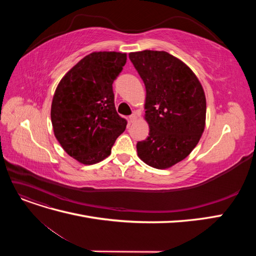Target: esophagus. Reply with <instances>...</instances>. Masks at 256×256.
Wrapping results in <instances>:
<instances>
[{
    "mask_svg": "<svg viewBox=\"0 0 256 256\" xmlns=\"http://www.w3.org/2000/svg\"><path fill=\"white\" fill-rule=\"evenodd\" d=\"M136 120V113H132V114H131V115L129 116V122H134Z\"/></svg>",
    "mask_w": 256,
    "mask_h": 256,
    "instance_id": "34e87169",
    "label": "esophagus"
}]
</instances>
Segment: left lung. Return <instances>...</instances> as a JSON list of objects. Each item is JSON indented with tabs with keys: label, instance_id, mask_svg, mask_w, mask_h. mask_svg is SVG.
I'll list each match as a JSON object with an SVG mask.
<instances>
[{
	"label": "left lung",
	"instance_id": "left-lung-1",
	"mask_svg": "<svg viewBox=\"0 0 256 256\" xmlns=\"http://www.w3.org/2000/svg\"><path fill=\"white\" fill-rule=\"evenodd\" d=\"M146 88L145 120L150 134L136 143L146 164L168 168L184 160L205 128L206 98L196 76L180 60L164 51L129 54Z\"/></svg>",
	"mask_w": 256,
	"mask_h": 256
}]
</instances>
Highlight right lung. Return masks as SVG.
Here are the masks:
<instances>
[{
	"instance_id": "obj_1",
	"label": "right lung",
	"mask_w": 256,
	"mask_h": 256,
	"mask_svg": "<svg viewBox=\"0 0 256 256\" xmlns=\"http://www.w3.org/2000/svg\"><path fill=\"white\" fill-rule=\"evenodd\" d=\"M126 53L92 52L60 80L51 106L54 136L69 156L94 164L111 154L127 120L116 112L112 84Z\"/></svg>"
}]
</instances>
